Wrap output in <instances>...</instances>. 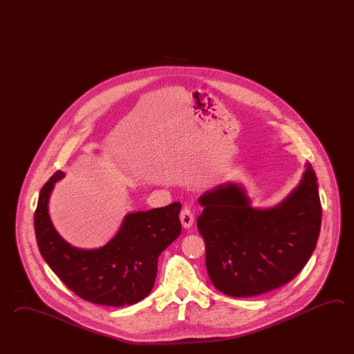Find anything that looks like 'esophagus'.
I'll use <instances>...</instances> for the list:
<instances>
[{"label": "esophagus", "mask_w": 354, "mask_h": 354, "mask_svg": "<svg viewBox=\"0 0 354 354\" xmlns=\"http://www.w3.org/2000/svg\"><path fill=\"white\" fill-rule=\"evenodd\" d=\"M180 221L183 227H184L185 230H189V228L193 225V223H194V214H193V212L190 210L189 207H184L183 210H181Z\"/></svg>", "instance_id": "esophagus-1"}]
</instances>
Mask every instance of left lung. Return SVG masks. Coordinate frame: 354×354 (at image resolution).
<instances>
[{
  "instance_id": "left-lung-1",
  "label": "left lung",
  "mask_w": 354,
  "mask_h": 354,
  "mask_svg": "<svg viewBox=\"0 0 354 354\" xmlns=\"http://www.w3.org/2000/svg\"><path fill=\"white\" fill-rule=\"evenodd\" d=\"M196 227L205 243L210 281L224 295H261L291 281L317 245L322 204L317 175L305 164L301 180L281 202L254 208L242 183L227 181L198 199Z\"/></svg>"
}]
</instances>
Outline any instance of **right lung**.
Wrapping results in <instances>:
<instances>
[{
    "label": "right lung",
    "mask_w": 354,
    "mask_h": 354,
    "mask_svg": "<svg viewBox=\"0 0 354 354\" xmlns=\"http://www.w3.org/2000/svg\"><path fill=\"white\" fill-rule=\"evenodd\" d=\"M58 170L44 185L34 216L37 247L44 260L74 294L89 303L124 306L151 292L160 253L180 236L181 204L127 213L115 237L100 248L84 250L65 241L49 214Z\"/></svg>",
    "instance_id": "add662e5"
}]
</instances>
